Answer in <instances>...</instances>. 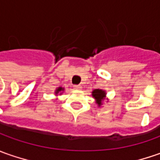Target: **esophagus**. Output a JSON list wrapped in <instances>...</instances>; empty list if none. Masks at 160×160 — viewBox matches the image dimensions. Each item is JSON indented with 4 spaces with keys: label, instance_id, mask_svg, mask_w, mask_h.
<instances>
[{
    "label": "esophagus",
    "instance_id": "obj_1",
    "mask_svg": "<svg viewBox=\"0 0 160 160\" xmlns=\"http://www.w3.org/2000/svg\"><path fill=\"white\" fill-rule=\"evenodd\" d=\"M73 88L76 90H81L82 89V87L80 85H74L73 86Z\"/></svg>",
    "mask_w": 160,
    "mask_h": 160
}]
</instances>
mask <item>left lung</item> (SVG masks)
Wrapping results in <instances>:
<instances>
[{
  "label": "left lung",
  "mask_w": 160,
  "mask_h": 160,
  "mask_svg": "<svg viewBox=\"0 0 160 160\" xmlns=\"http://www.w3.org/2000/svg\"><path fill=\"white\" fill-rule=\"evenodd\" d=\"M92 97L95 98L96 100V103L97 104L98 107H101L103 103L104 100H109L106 97V92L105 90H102L100 88H97L92 91Z\"/></svg>",
  "instance_id": "left-lung-1"
}]
</instances>
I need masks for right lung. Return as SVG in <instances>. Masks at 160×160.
I'll list each match as a JSON object with an SVG mask.
<instances>
[{
    "instance_id": "add662e5",
    "label": "right lung",
    "mask_w": 160,
    "mask_h": 160,
    "mask_svg": "<svg viewBox=\"0 0 160 160\" xmlns=\"http://www.w3.org/2000/svg\"><path fill=\"white\" fill-rule=\"evenodd\" d=\"M63 91H64V88H62V87H59V88H58L55 90V94H56L57 96H58V94H59V95H62Z\"/></svg>"
}]
</instances>
